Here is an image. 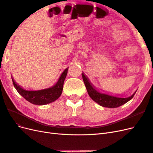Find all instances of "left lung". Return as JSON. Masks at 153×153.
<instances>
[{
	"label": "left lung",
	"mask_w": 153,
	"mask_h": 153,
	"mask_svg": "<svg viewBox=\"0 0 153 153\" xmlns=\"http://www.w3.org/2000/svg\"><path fill=\"white\" fill-rule=\"evenodd\" d=\"M82 77L83 79L84 82H85L88 95L91 97V99L98 103L100 105L104 107L116 108L125 104L134 97L137 91H136L132 95L126 98L117 97L105 94V93H100L96 90L94 86L92 85L89 79H88V78L83 73H82Z\"/></svg>",
	"instance_id": "left-lung-1"
}]
</instances>
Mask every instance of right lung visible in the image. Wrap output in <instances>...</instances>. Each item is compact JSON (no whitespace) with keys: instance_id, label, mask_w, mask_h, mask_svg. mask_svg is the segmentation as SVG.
<instances>
[{"instance_id":"obj_1","label":"right lung","mask_w":153,"mask_h":153,"mask_svg":"<svg viewBox=\"0 0 153 153\" xmlns=\"http://www.w3.org/2000/svg\"><path fill=\"white\" fill-rule=\"evenodd\" d=\"M68 68H65L62 72L58 81L55 85L52 87L46 88V89L37 91H29L23 89L20 86L14 81L12 77V81L14 88L25 99L33 104L42 105L51 103L57 100L60 97L63 86V82L67 74Z\"/></svg>"}]
</instances>
